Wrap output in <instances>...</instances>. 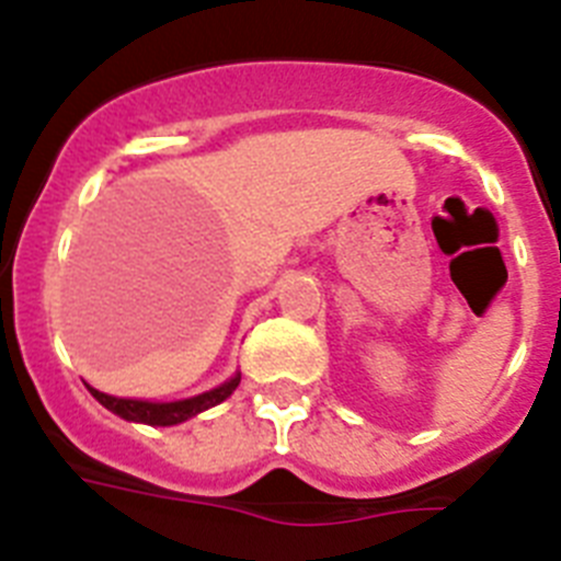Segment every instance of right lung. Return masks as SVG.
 <instances>
[{"label": "right lung", "mask_w": 561, "mask_h": 561, "mask_svg": "<svg viewBox=\"0 0 561 561\" xmlns=\"http://www.w3.org/2000/svg\"><path fill=\"white\" fill-rule=\"evenodd\" d=\"M241 376H232L230 381H225L221 388L210 390V393L193 396V399L185 401H171V404H153V401H137V399H114V396L101 393V390L89 388V393L101 401L103 408L117 413L126 421H140V424H153V427H171V424H180V421H187L191 415L202 413V410H210L216 404L227 399L232 390L238 388Z\"/></svg>", "instance_id": "obj_1"}]
</instances>
